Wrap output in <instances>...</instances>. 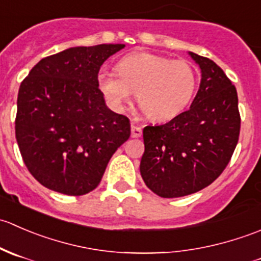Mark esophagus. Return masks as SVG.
I'll return each mask as SVG.
<instances>
[{"label": "esophagus", "mask_w": 261, "mask_h": 261, "mask_svg": "<svg viewBox=\"0 0 261 261\" xmlns=\"http://www.w3.org/2000/svg\"><path fill=\"white\" fill-rule=\"evenodd\" d=\"M141 135H143V128H141L140 126H131V136H133V138H140Z\"/></svg>", "instance_id": "34e87169"}]
</instances>
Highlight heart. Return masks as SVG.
<instances>
[{
  "label": "heart",
  "instance_id": "b5f03b06",
  "mask_svg": "<svg viewBox=\"0 0 261 261\" xmlns=\"http://www.w3.org/2000/svg\"><path fill=\"white\" fill-rule=\"evenodd\" d=\"M96 81L115 111H122L136 91V99L147 117L168 121L187 109L198 78L196 68L187 60L152 53H134L117 63V70L99 69Z\"/></svg>",
  "mask_w": 261,
  "mask_h": 261
}]
</instances>
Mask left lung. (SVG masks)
Here are the masks:
<instances>
[{"label": "left lung", "instance_id": "obj_1", "mask_svg": "<svg viewBox=\"0 0 261 261\" xmlns=\"http://www.w3.org/2000/svg\"><path fill=\"white\" fill-rule=\"evenodd\" d=\"M189 55L202 73L189 110L164 125L143 130L141 177L163 198L196 193L217 179L240 135L235 86L213 60L192 51Z\"/></svg>", "mask_w": 261, "mask_h": 261}]
</instances>
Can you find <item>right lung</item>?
<instances>
[{"mask_svg": "<svg viewBox=\"0 0 261 261\" xmlns=\"http://www.w3.org/2000/svg\"><path fill=\"white\" fill-rule=\"evenodd\" d=\"M125 44L75 46L41 59L22 81L15 133L34 178L51 191L82 196L101 181L130 120L106 106L97 87L105 60Z\"/></svg>", "mask_w": 261, "mask_h": 261, "instance_id": "1", "label": "right lung"}]
</instances>
